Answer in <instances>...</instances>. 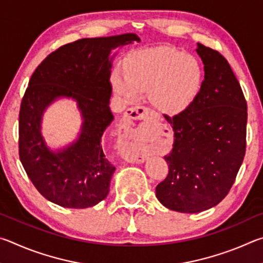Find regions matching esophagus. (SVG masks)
I'll return each mask as SVG.
<instances>
[{"label":"esophagus","instance_id":"1","mask_svg":"<svg viewBox=\"0 0 263 263\" xmlns=\"http://www.w3.org/2000/svg\"><path fill=\"white\" fill-rule=\"evenodd\" d=\"M148 117H153L154 118V114L153 111L145 108V106H135V108H131L127 110V112L124 117L122 125H121V131H122V136L125 138H130L131 135L128 132V128L132 125V123L135 121H145L146 118ZM122 155L125 157L130 162H137V163H141L144 162L145 158L144 157H139V155H136L131 152V149H123L122 151Z\"/></svg>","mask_w":263,"mask_h":263}]
</instances>
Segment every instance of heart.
I'll return each instance as SVG.
<instances>
[{
	"instance_id": "obj_1",
	"label": "heart",
	"mask_w": 263,
	"mask_h": 263,
	"mask_svg": "<svg viewBox=\"0 0 263 263\" xmlns=\"http://www.w3.org/2000/svg\"><path fill=\"white\" fill-rule=\"evenodd\" d=\"M203 66L197 58L169 47L145 48L128 58L125 73L115 69L114 91L123 101L136 102L142 92L159 111L177 115L193 105L202 90Z\"/></svg>"
}]
</instances>
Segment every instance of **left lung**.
I'll list each match as a JSON object with an SVG mask.
<instances>
[{
    "label": "left lung",
    "mask_w": 263,
    "mask_h": 263,
    "mask_svg": "<svg viewBox=\"0 0 263 263\" xmlns=\"http://www.w3.org/2000/svg\"><path fill=\"white\" fill-rule=\"evenodd\" d=\"M204 65L202 90L190 108L169 117L172 152L166 179L157 185L169 210L196 213L216 206L234 183L246 151L247 104L228 60L197 43Z\"/></svg>",
    "instance_id": "8db88e82"
}]
</instances>
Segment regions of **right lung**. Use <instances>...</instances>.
Instances as JSON below:
<instances>
[{
  "label": "right lung",
  "mask_w": 263,
  "mask_h": 263,
  "mask_svg": "<svg viewBox=\"0 0 263 263\" xmlns=\"http://www.w3.org/2000/svg\"><path fill=\"white\" fill-rule=\"evenodd\" d=\"M135 42H140L136 33L79 39L51 53L31 77L20 110V159L50 202L86 209L108 196L116 168L103 153L102 136L114 121L111 51ZM61 98L77 103L83 124L73 143L52 150L41 133L42 116Z\"/></svg>",
  "instance_id": "1"
}]
</instances>
